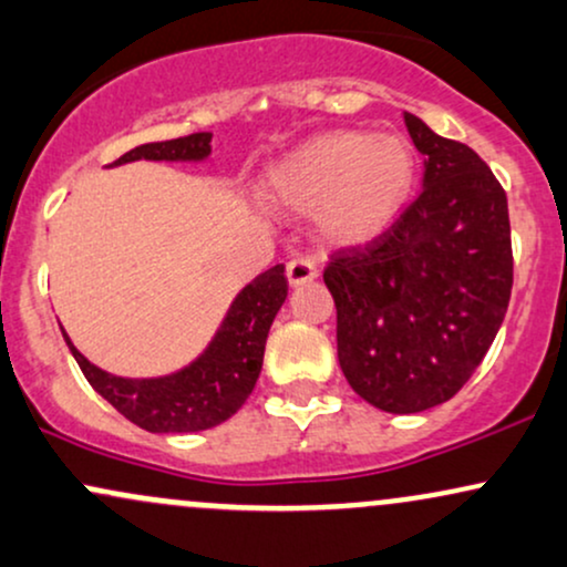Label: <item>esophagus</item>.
Masks as SVG:
<instances>
[{
	"mask_svg": "<svg viewBox=\"0 0 567 567\" xmlns=\"http://www.w3.org/2000/svg\"><path fill=\"white\" fill-rule=\"evenodd\" d=\"M286 278H289L291 286L308 284L312 278H318V268L310 257H297L286 265Z\"/></svg>",
	"mask_w": 567,
	"mask_h": 567,
	"instance_id": "34e87169",
	"label": "esophagus"
}]
</instances>
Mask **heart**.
<instances>
[{
    "label": "heart",
    "instance_id": "obj_1",
    "mask_svg": "<svg viewBox=\"0 0 567 567\" xmlns=\"http://www.w3.org/2000/svg\"><path fill=\"white\" fill-rule=\"evenodd\" d=\"M416 188V153L401 135L339 130L289 153L265 175V196L295 215H316L329 244L361 246L388 233Z\"/></svg>",
    "mask_w": 567,
    "mask_h": 567
}]
</instances>
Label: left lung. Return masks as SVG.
I'll return each mask as SVG.
<instances>
[{"instance_id":"obj_1","label":"left lung","mask_w":567,"mask_h":567,"mask_svg":"<svg viewBox=\"0 0 567 567\" xmlns=\"http://www.w3.org/2000/svg\"><path fill=\"white\" fill-rule=\"evenodd\" d=\"M424 156L422 193L363 249L323 272L350 388L388 414L456 395L488 352L512 295L509 212L488 164L403 113Z\"/></svg>"}]
</instances>
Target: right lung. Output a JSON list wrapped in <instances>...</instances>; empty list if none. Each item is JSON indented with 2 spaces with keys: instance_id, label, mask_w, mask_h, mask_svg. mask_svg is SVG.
<instances>
[{
  "instance_id": "1",
  "label": "right lung",
  "mask_w": 567,
  "mask_h": 567,
  "mask_svg": "<svg viewBox=\"0 0 567 567\" xmlns=\"http://www.w3.org/2000/svg\"><path fill=\"white\" fill-rule=\"evenodd\" d=\"M209 132H196L188 137L164 140V143H145L126 151L111 166L140 162V158L198 164L209 158ZM286 295L289 289H286L284 265H272L270 270L259 272L255 281L246 284L233 297L209 344L183 369L162 377L111 374L86 361L82 352L73 348L63 326L60 331L92 390L132 424L148 432H175V435L202 432L228 422L251 395L262 371L268 331L286 302Z\"/></svg>"
}]
</instances>
